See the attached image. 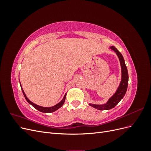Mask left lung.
<instances>
[{
  "mask_svg": "<svg viewBox=\"0 0 151 151\" xmlns=\"http://www.w3.org/2000/svg\"><path fill=\"white\" fill-rule=\"evenodd\" d=\"M110 48H111L116 53L118 58H119L122 67V81L119 86V88H118V90L116 91L115 94L108 100V103L106 104L96 105L89 104L90 106L96 109H100V110H103V109L104 110H106V109H110L115 107L116 105L121 101V99L125 96L127 90L128 83H129V74H128V70L127 68L125 65L124 58H123L121 53L118 51L115 47H110Z\"/></svg>",
  "mask_w": 151,
  "mask_h": 151,
  "instance_id": "1",
  "label": "left lung"
}]
</instances>
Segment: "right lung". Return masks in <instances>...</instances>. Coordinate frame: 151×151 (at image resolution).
<instances>
[{
  "label": "right lung",
  "mask_w": 151,
  "mask_h": 151,
  "mask_svg": "<svg viewBox=\"0 0 151 151\" xmlns=\"http://www.w3.org/2000/svg\"><path fill=\"white\" fill-rule=\"evenodd\" d=\"M21 89H22V93H23V94H24V96L25 99H26V101H28L29 104H31L32 106H33L35 108H36V109H38V111H40L41 112H43V113H51V112H53L55 111H56L57 109H58L59 108H60L62 106V105L63 104V103H64L65 97H66V94H65L64 97H63V98L62 99V101L59 103H58L57 104L55 105L54 106L49 107V108H45V107H42V106H38V105H36V104H34L33 103H32L31 101H30L28 99V98L26 97V96L24 92L23 91V89H22V88H21Z\"/></svg>",
  "instance_id": "1"
}]
</instances>
